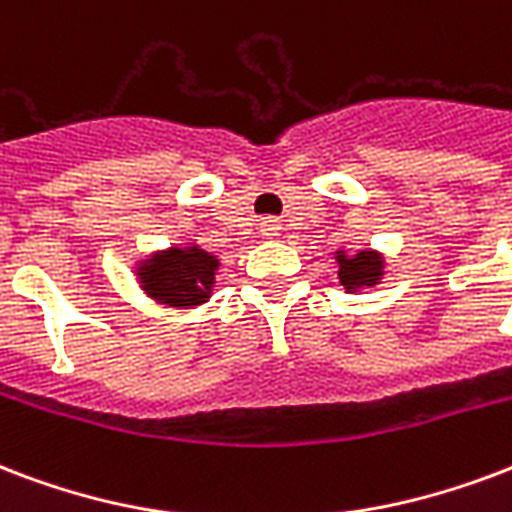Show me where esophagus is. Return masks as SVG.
Segmentation results:
<instances>
[{
    "label": "esophagus",
    "mask_w": 512,
    "mask_h": 512,
    "mask_svg": "<svg viewBox=\"0 0 512 512\" xmlns=\"http://www.w3.org/2000/svg\"><path fill=\"white\" fill-rule=\"evenodd\" d=\"M260 233H263L265 239H276L282 233V222L276 220V217H263L260 220Z\"/></svg>",
    "instance_id": "esophagus-1"
}]
</instances>
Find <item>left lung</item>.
<instances>
[{
	"instance_id": "obj_1",
	"label": "left lung",
	"mask_w": 512,
	"mask_h": 512,
	"mask_svg": "<svg viewBox=\"0 0 512 512\" xmlns=\"http://www.w3.org/2000/svg\"><path fill=\"white\" fill-rule=\"evenodd\" d=\"M384 260L376 252H360V255H338V279L346 290H360L373 287L381 279Z\"/></svg>"
}]
</instances>
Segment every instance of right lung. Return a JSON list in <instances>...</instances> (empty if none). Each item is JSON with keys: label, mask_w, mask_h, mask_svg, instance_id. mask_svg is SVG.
<instances>
[{"label": "right lung", "mask_w": 512, "mask_h": 512, "mask_svg": "<svg viewBox=\"0 0 512 512\" xmlns=\"http://www.w3.org/2000/svg\"><path fill=\"white\" fill-rule=\"evenodd\" d=\"M217 257L198 247L169 249L139 268L144 292L169 306H198L214 287Z\"/></svg>", "instance_id": "obj_1"}]
</instances>
